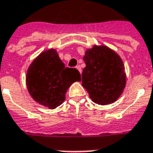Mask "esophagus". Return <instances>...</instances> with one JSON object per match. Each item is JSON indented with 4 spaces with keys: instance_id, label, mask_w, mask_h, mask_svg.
<instances>
[{
    "instance_id": "obj_1",
    "label": "esophagus",
    "mask_w": 153,
    "mask_h": 153,
    "mask_svg": "<svg viewBox=\"0 0 153 153\" xmlns=\"http://www.w3.org/2000/svg\"><path fill=\"white\" fill-rule=\"evenodd\" d=\"M76 69L79 71L80 73H82V69H81V67H80V65H77V66H76Z\"/></svg>"
}]
</instances>
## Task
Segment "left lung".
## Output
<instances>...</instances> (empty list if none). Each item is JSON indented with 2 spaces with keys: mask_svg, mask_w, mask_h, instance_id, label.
Segmentation results:
<instances>
[{
  "mask_svg": "<svg viewBox=\"0 0 153 153\" xmlns=\"http://www.w3.org/2000/svg\"><path fill=\"white\" fill-rule=\"evenodd\" d=\"M86 67L82 71V85L92 100L99 105L115 102L126 85V74L123 60L106 46L94 45L86 50L83 57Z\"/></svg>",
  "mask_w": 153,
  "mask_h": 153,
  "instance_id": "obj_1",
  "label": "left lung"
}]
</instances>
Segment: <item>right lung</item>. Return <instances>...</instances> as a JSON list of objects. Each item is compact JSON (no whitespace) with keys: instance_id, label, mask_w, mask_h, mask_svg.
I'll return each mask as SVG.
<instances>
[{"instance_id":"obj_1","label":"right lung","mask_w":153,"mask_h":153,"mask_svg":"<svg viewBox=\"0 0 153 153\" xmlns=\"http://www.w3.org/2000/svg\"><path fill=\"white\" fill-rule=\"evenodd\" d=\"M79 81V71L65 67L53 48L40 53L29 66L26 74L29 94L35 101L49 109L60 105L70 86Z\"/></svg>"}]
</instances>
